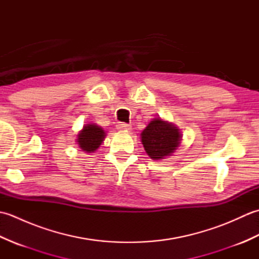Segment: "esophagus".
Wrapping results in <instances>:
<instances>
[{"label": "esophagus", "mask_w": 259, "mask_h": 259, "mask_svg": "<svg viewBox=\"0 0 259 259\" xmlns=\"http://www.w3.org/2000/svg\"><path fill=\"white\" fill-rule=\"evenodd\" d=\"M117 129L120 131H129L131 129V125L128 123H124V122H119L117 124Z\"/></svg>", "instance_id": "esophagus-1"}]
</instances>
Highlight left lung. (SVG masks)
Returning <instances> with one entry per match:
<instances>
[{
  "label": "left lung",
  "mask_w": 259,
  "mask_h": 259,
  "mask_svg": "<svg viewBox=\"0 0 259 259\" xmlns=\"http://www.w3.org/2000/svg\"><path fill=\"white\" fill-rule=\"evenodd\" d=\"M181 141L180 130L172 123L156 118L141 133V142L146 152L153 160L172 156Z\"/></svg>",
  "instance_id": "obj_1"
}]
</instances>
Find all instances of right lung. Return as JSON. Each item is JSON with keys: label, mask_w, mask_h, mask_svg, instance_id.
<instances>
[{"label": "right lung", "mask_w": 259, "mask_h": 259, "mask_svg": "<svg viewBox=\"0 0 259 259\" xmlns=\"http://www.w3.org/2000/svg\"><path fill=\"white\" fill-rule=\"evenodd\" d=\"M104 138H106V133L101 126L91 123L83 126L78 135L76 142L83 151L93 152L100 147Z\"/></svg>", "instance_id": "right-lung-1"}]
</instances>
